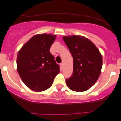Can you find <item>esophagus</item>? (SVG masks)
I'll use <instances>...</instances> for the list:
<instances>
[{
    "mask_svg": "<svg viewBox=\"0 0 121 121\" xmlns=\"http://www.w3.org/2000/svg\"><path fill=\"white\" fill-rule=\"evenodd\" d=\"M60 66H61V68H63V62H62V63H60Z\"/></svg>",
    "mask_w": 121,
    "mask_h": 121,
    "instance_id": "esophagus-1",
    "label": "esophagus"
}]
</instances>
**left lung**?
Segmentation results:
<instances>
[{"instance_id": "1", "label": "left lung", "mask_w": 121, "mask_h": 121, "mask_svg": "<svg viewBox=\"0 0 121 121\" xmlns=\"http://www.w3.org/2000/svg\"><path fill=\"white\" fill-rule=\"evenodd\" d=\"M73 59L72 76L66 79L68 88L76 92L87 91L97 81L102 66V57L95 45L81 36H64Z\"/></svg>"}]
</instances>
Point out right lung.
Returning <instances> with one entry per match:
<instances>
[{"label":"right lung","instance_id":"right-lung-1","mask_svg":"<svg viewBox=\"0 0 121 121\" xmlns=\"http://www.w3.org/2000/svg\"><path fill=\"white\" fill-rule=\"evenodd\" d=\"M55 38L56 35L46 33L36 35L19 51L17 72L32 90L40 92L49 88L60 72V66L49 51Z\"/></svg>","mask_w":121,"mask_h":121}]
</instances>
